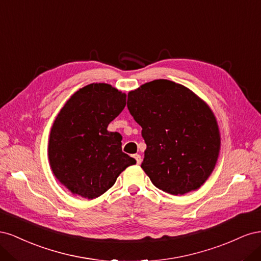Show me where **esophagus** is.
<instances>
[{
	"mask_svg": "<svg viewBox=\"0 0 261 261\" xmlns=\"http://www.w3.org/2000/svg\"><path fill=\"white\" fill-rule=\"evenodd\" d=\"M134 158H135V159H136L137 164H140L141 161H143V159H141V155H140V154H134Z\"/></svg>",
	"mask_w": 261,
	"mask_h": 261,
	"instance_id": "obj_1",
	"label": "esophagus"
}]
</instances>
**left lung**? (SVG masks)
Here are the masks:
<instances>
[{"label":"left lung","mask_w":261,"mask_h":261,"mask_svg":"<svg viewBox=\"0 0 261 261\" xmlns=\"http://www.w3.org/2000/svg\"><path fill=\"white\" fill-rule=\"evenodd\" d=\"M147 149L141 168L171 195L199 188L216 167L220 134L209 107L186 87L167 80L140 86L127 96Z\"/></svg>","instance_id":"left-lung-1"}]
</instances>
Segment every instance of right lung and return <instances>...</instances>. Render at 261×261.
Instances as JSON below:
<instances>
[{
    "instance_id": "obj_1",
    "label": "right lung",
    "mask_w": 261,
    "mask_h": 261,
    "mask_svg": "<svg viewBox=\"0 0 261 261\" xmlns=\"http://www.w3.org/2000/svg\"><path fill=\"white\" fill-rule=\"evenodd\" d=\"M125 106V93L108 84H90L75 92L55 118L49 140L50 165L73 194L97 198L136 163L122 151L121 134L108 130Z\"/></svg>"
}]
</instances>
